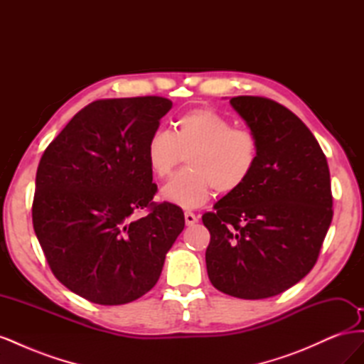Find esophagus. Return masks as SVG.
<instances>
[{"label":"esophagus","mask_w":364,"mask_h":364,"mask_svg":"<svg viewBox=\"0 0 364 364\" xmlns=\"http://www.w3.org/2000/svg\"><path fill=\"white\" fill-rule=\"evenodd\" d=\"M197 215L194 214V213H191V211H185V223L188 225V226H193L194 223H197Z\"/></svg>","instance_id":"1"}]
</instances>
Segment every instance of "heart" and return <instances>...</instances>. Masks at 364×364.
Instances as JSON below:
<instances>
[{
  "mask_svg": "<svg viewBox=\"0 0 364 364\" xmlns=\"http://www.w3.org/2000/svg\"><path fill=\"white\" fill-rule=\"evenodd\" d=\"M146 156L159 179L168 178L186 156L188 168L173 176L162 197L182 208H197L209 200L214 188L232 194L250 179L259 159V141L215 109L199 107L181 115L174 132H153Z\"/></svg>",
  "mask_w": 364,
  "mask_h": 364,
  "instance_id": "1",
  "label": "heart"
}]
</instances>
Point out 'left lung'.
Returning a JSON list of instances; mask_svg holds the SVG:
<instances>
[{
	"label": "left lung",
	"mask_w": 364,
	"mask_h": 364,
	"mask_svg": "<svg viewBox=\"0 0 364 364\" xmlns=\"http://www.w3.org/2000/svg\"><path fill=\"white\" fill-rule=\"evenodd\" d=\"M259 141L250 179L205 213L208 277L240 299H266L299 282L333 220L325 153L301 118L266 97L229 100Z\"/></svg>",
	"instance_id": "1"
}]
</instances>
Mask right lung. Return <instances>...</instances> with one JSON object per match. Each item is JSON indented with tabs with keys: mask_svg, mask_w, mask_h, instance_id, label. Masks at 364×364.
Segmentation results:
<instances>
[{
	"mask_svg": "<svg viewBox=\"0 0 364 364\" xmlns=\"http://www.w3.org/2000/svg\"><path fill=\"white\" fill-rule=\"evenodd\" d=\"M171 106L158 95L95 100L39 161L33 228L54 277L86 301L123 305L150 291L183 230L178 205L153 202L146 156Z\"/></svg>",
	"mask_w": 364,
	"mask_h": 364,
	"instance_id": "obj_1",
	"label": "right lung"
}]
</instances>
